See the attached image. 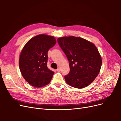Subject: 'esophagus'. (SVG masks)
Returning <instances> with one entry per match:
<instances>
[{"mask_svg":"<svg viewBox=\"0 0 121 121\" xmlns=\"http://www.w3.org/2000/svg\"><path fill=\"white\" fill-rule=\"evenodd\" d=\"M56 71H57V72H60V71H61V69H60V67H58L57 69H56Z\"/></svg>","mask_w":121,"mask_h":121,"instance_id":"esophagus-1","label":"esophagus"}]
</instances>
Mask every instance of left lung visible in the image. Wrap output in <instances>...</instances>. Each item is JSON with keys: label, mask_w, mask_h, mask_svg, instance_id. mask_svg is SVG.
Here are the masks:
<instances>
[{"label": "left lung", "mask_w": 121, "mask_h": 121, "mask_svg": "<svg viewBox=\"0 0 121 121\" xmlns=\"http://www.w3.org/2000/svg\"><path fill=\"white\" fill-rule=\"evenodd\" d=\"M57 42L69 61L70 71L65 76L67 84L80 89L90 85L98 75L102 65L95 45L74 36L58 38Z\"/></svg>", "instance_id": "8db88e82"}]
</instances>
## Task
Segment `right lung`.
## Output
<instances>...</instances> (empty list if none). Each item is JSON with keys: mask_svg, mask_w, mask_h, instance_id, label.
<instances>
[{"mask_svg": "<svg viewBox=\"0 0 121 121\" xmlns=\"http://www.w3.org/2000/svg\"><path fill=\"white\" fill-rule=\"evenodd\" d=\"M53 36L40 34L29 40L22 50L19 67L25 80L32 86L40 88L48 84L54 72L47 66V52L54 46Z\"/></svg>", "mask_w": 121, "mask_h": 121, "instance_id": "1", "label": "right lung"}]
</instances>
